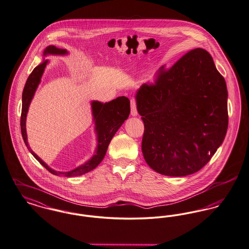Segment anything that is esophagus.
<instances>
[{"instance_id": "esophagus-1", "label": "esophagus", "mask_w": 249, "mask_h": 249, "mask_svg": "<svg viewBox=\"0 0 249 249\" xmlns=\"http://www.w3.org/2000/svg\"><path fill=\"white\" fill-rule=\"evenodd\" d=\"M137 109H136V101L134 99L131 100V115L132 117L137 116Z\"/></svg>"}]
</instances>
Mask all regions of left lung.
Instances as JSON below:
<instances>
[{"mask_svg":"<svg viewBox=\"0 0 249 249\" xmlns=\"http://www.w3.org/2000/svg\"><path fill=\"white\" fill-rule=\"evenodd\" d=\"M144 122L142 152L161 175L182 177L200 170L223 143L229 124L228 90L211 54L197 48L153 84L136 92Z\"/></svg>","mask_w":249,"mask_h":249,"instance_id":"left-lung-1","label":"left lung"}]
</instances>
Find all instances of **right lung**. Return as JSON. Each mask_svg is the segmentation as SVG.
Returning <instances> with one entry per match:
<instances>
[{"label": "right lung", "instance_id": "right-lung-1", "mask_svg": "<svg viewBox=\"0 0 249 249\" xmlns=\"http://www.w3.org/2000/svg\"><path fill=\"white\" fill-rule=\"evenodd\" d=\"M68 51L66 49H59L55 46H48L44 50L43 55L48 54H57L64 55L67 54ZM48 64V60H44L40 65L36 67L32 73L30 74L25 87L22 92V109H21V117H20V130L23 141L26 146L28 147L30 152L34 155V157L39 161L45 168L50 171L52 174L56 176H65V177H75L86 174L89 171L96 168L100 162L103 161L108 146L114 137L115 133L123 124V122L128 118L131 108H130V100L126 97H118L116 100H113L109 103H100L98 101H94L91 103L92 114L95 121V131L97 132V140L98 146L96 148L95 154L89 161L84 164L76 167L71 171L68 172H57L48 164L42 161L30 147L27 141V133H26V117L29 109L30 103L35 95V92L38 87L42 74L44 72L45 68Z\"/></svg>", "mask_w": 249, "mask_h": 249}]
</instances>
